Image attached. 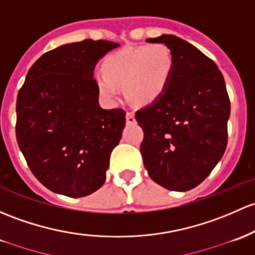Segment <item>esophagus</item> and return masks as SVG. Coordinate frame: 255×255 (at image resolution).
<instances>
[{
	"label": "esophagus",
	"mask_w": 255,
	"mask_h": 255,
	"mask_svg": "<svg viewBox=\"0 0 255 255\" xmlns=\"http://www.w3.org/2000/svg\"><path fill=\"white\" fill-rule=\"evenodd\" d=\"M126 121H127L128 125H133V123H135L134 112H133V111H127V115H126Z\"/></svg>",
	"instance_id": "1"
}]
</instances>
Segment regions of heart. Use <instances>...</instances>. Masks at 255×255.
<instances>
[{"mask_svg":"<svg viewBox=\"0 0 255 255\" xmlns=\"http://www.w3.org/2000/svg\"><path fill=\"white\" fill-rule=\"evenodd\" d=\"M173 66L172 53L163 44L126 47L104 58L94 82L107 103H116L120 87L125 85L130 100L145 105L157 100L167 89Z\"/></svg>","mask_w":255,"mask_h":255,"instance_id":"1","label":"heart"}]
</instances>
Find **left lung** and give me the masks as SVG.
I'll use <instances>...</instances> for the list:
<instances>
[{
	"instance_id": "8db88e82",
	"label": "left lung",
	"mask_w": 255,
	"mask_h": 255,
	"mask_svg": "<svg viewBox=\"0 0 255 255\" xmlns=\"http://www.w3.org/2000/svg\"><path fill=\"white\" fill-rule=\"evenodd\" d=\"M146 41L166 45L175 66L165 93L135 112L141 156L152 181L186 192L210 175L226 149V84L215 62L186 40L163 34Z\"/></svg>"
}]
</instances>
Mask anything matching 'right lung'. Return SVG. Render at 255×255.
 <instances>
[{"mask_svg":"<svg viewBox=\"0 0 255 255\" xmlns=\"http://www.w3.org/2000/svg\"><path fill=\"white\" fill-rule=\"evenodd\" d=\"M119 46L90 39L61 45L30 67L18 93V145L34 176L53 193L80 198L105 183L126 112L100 106L94 69Z\"/></svg>","mask_w":255,"mask_h":255,"instance_id":"add662e5","label":"right lung"}]
</instances>
